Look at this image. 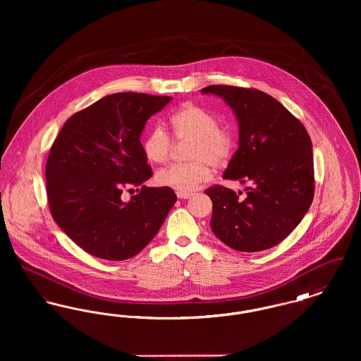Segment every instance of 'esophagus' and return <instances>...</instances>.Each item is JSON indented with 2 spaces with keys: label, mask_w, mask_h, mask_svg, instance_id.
I'll return each instance as SVG.
<instances>
[{
  "label": "esophagus",
  "mask_w": 361,
  "mask_h": 361,
  "mask_svg": "<svg viewBox=\"0 0 361 361\" xmlns=\"http://www.w3.org/2000/svg\"><path fill=\"white\" fill-rule=\"evenodd\" d=\"M192 196V193L190 192H177V197L178 199H189Z\"/></svg>",
  "instance_id": "esophagus-1"
}]
</instances>
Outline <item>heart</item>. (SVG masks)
<instances>
[{
    "mask_svg": "<svg viewBox=\"0 0 361 361\" xmlns=\"http://www.w3.org/2000/svg\"><path fill=\"white\" fill-rule=\"evenodd\" d=\"M174 137L180 142H192L190 164H176L161 169L155 180L159 185L190 192L211 177V164L224 165L234 147V137L228 128L219 127L216 118L204 108L188 104L171 119ZM173 140L165 128L155 126L143 140V153L150 162L164 164L169 159Z\"/></svg>",
    "mask_w": 361,
    "mask_h": 361,
    "instance_id": "b5f03b06",
    "label": "heart"
}]
</instances>
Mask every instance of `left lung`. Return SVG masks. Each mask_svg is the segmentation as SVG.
Wrapping results in <instances>:
<instances>
[{"instance_id": "obj_1", "label": "left lung", "mask_w": 361, "mask_h": 361, "mask_svg": "<svg viewBox=\"0 0 361 361\" xmlns=\"http://www.w3.org/2000/svg\"><path fill=\"white\" fill-rule=\"evenodd\" d=\"M238 121V149L224 178L249 183L246 197L221 185L212 200L214 234L238 252L274 247L302 222L314 197L312 145L303 124L272 96L237 86L209 85Z\"/></svg>"}]
</instances>
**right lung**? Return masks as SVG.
Masks as SVG:
<instances>
[{
    "label": "right lung",
    "mask_w": 361,
    "mask_h": 361,
    "mask_svg": "<svg viewBox=\"0 0 361 361\" xmlns=\"http://www.w3.org/2000/svg\"><path fill=\"white\" fill-rule=\"evenodd\" d=\"M169 96L115 93L74 114L52 143L46 165L52 218L81 249L94 257H134L174 206L168 187L137 189L128 202L124 189L152 177L140 135Z\"/></svg>",
    "instance_id": "1"
}]
</instances>
